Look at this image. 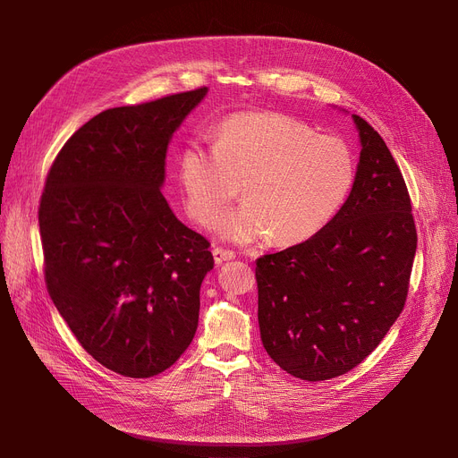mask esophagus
Instances as JSON below:
<instances>
[{
	"instance_id": "1",
	"label": "esophagus",
	"mask_w": 458,
	"mask_h": 458,
	"mask_svg": "<svg viewBox=\"0 0 458 458\" xmlns=\"http://www.w3.org/2000/svg\"><path fill=\"white\" fill-rule=\"evenodd\" d=\"M233 258H235V254L232 250H226V249H221V247L213 249V259H215L216 266H221V263H225L228 259H233Z\"/></svg>"
}]
</instances>
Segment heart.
Wrapping results in <instances>:
<instances>
[{
  "instance_id": "obj_1",
  "label": "heart",
  "mask_w": 458,
  "mask_h": 458,
  "mask_svg": "<svg viewBox=\"0 0 458 458\" xmlns=\"http://www.w3.org/2000/svg\"><path fill=\"white\" fill-rule=\"evenodd\" d=\"M178 178L187 213L202 226L243 187L245 204L215 226L226 242L269 235L275 245H295L340 213L356 182V154L347 139L316 133L290 114L239 113L216 128L213 147L185 144Z\"/></svg>"
}]
</instances>
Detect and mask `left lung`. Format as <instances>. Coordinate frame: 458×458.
Instances as JSON below:
<instances>
[{"label": "left lung", "mask_w": 458, "mask_h": 458, "mask_svg": "<svg viewBox=\"0 0 458 458\" xmlns=\"http://www.w3.org/2000/svg\"><path fill=\"white\" fill-rule=\"evenodd\" d=\"M351 116L362 150L347 202L304 243L256 259L263 347L310 382L340 377L377 349L403 311L418 247L395 159Z\"/></svg>", "instance_id": "8db88e82"}]
</instances>
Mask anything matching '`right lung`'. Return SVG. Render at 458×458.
<instances>
[{
    "mask_svg": "<svg viewBox=\"0 0 458 458\" xmlns=\"http://www.w3.org/2000/svg\"><path fill=\"white\" fill-rule=\"evenodd\" d=\"M206 94L102 111L66 140L46 180L47 292L81 347L118 375L154 377L195 338L213 256L161 187L168 144Z\"/></svg>",
    "mask_w": 458,
    "mask_h": 458,
    "instance_id": "obj_1",
    "label": "right lung"
}]
</instances>
